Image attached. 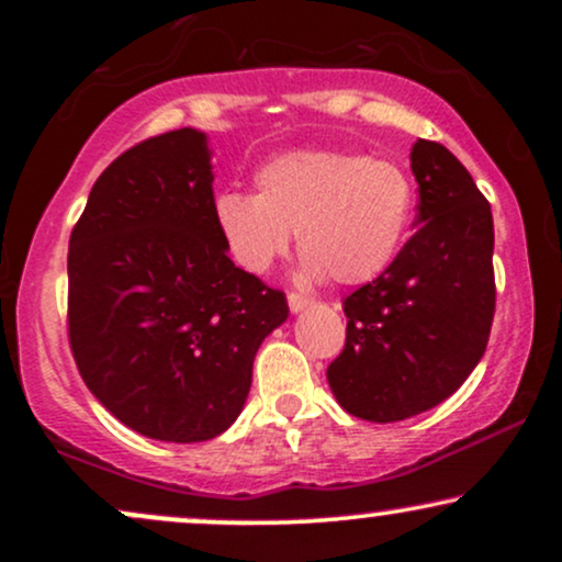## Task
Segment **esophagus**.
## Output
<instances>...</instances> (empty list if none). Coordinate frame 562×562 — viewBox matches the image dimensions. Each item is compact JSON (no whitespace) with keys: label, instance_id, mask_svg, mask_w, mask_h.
Masks as SVG:
<instances>
[{"label":"esophagus","instance_id":"34e87169","mask_svg":"<svg viewBox=\"0 0 562 562\" xmlns=\"http://www.w3.org/2000/svg\"><path fill=\"white\" fill-rule=\"evenodd\" d=\"M308 303H312V299H308V295L295 293V290H290V293H288V306H290V312H303V308H306Z\"/></svg>","mask_w":562,"mask_h":562}]
</instances>
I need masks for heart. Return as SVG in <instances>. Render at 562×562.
<instances>
[{
    "label": "heart",
    "mask_w": 562,
    "mask_h": 562,
    "mask_svg": "<svg viewBox=\"0 0 562 562\" xmlns=\"http://www.w3.org/2000/svg\"><path fill=\"white\" fill-rule=\"evenodd\" d=\"M415 214V184L402 166L338 150H299L256 173V195L222 192L216 227L232 259L267 272L299 235L303 272L338 285L375 280L398 256Z\"/></svg>",
    "instance_id": "heart-1"
}]
</instances>
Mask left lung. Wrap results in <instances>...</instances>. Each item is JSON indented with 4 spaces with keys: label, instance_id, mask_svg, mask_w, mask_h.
Returning a JSON list of instances; mask_svg holds the SVG:
<instances>
[{
    "label": "left lung",
    "instance_id": "left-lung-1",
    "mask_svg": "<svg viewBox=\"0 0 562 562\" xmlns=\"http://www.w3.org/2000/svg\"><path fill=\"white\" fill-rule=\"evenodd\" d=\"M415 235L344 303L346 346L327 367L348 415L396 423L441 404L465 383L492 333V205L443 145L417 139Z\"/></svg>",
    "mask_w": 562,
    "mask_h": 562
}]
</instances>
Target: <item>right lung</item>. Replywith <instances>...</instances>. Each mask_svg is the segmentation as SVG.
<instances>
[{
	"label": "right lung",
	"instance_id": "1",
	"mask_svg": "<svg viewBox=\"0 0 562 562\" xmlns=\"http://www.w3.org/2000/svg\"><path fill=\"white\" fill-rule=\"evenodd\" d=\"M205 134H158L100 173L70 232L68 344L97 402L137 434L209 441L240 415L285 293L235 267Z\"/></svg>",
	"mask_w": 562,
	"mask_h": 562
}]
</instances>
